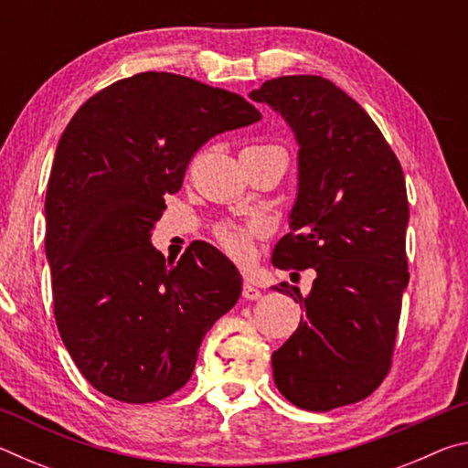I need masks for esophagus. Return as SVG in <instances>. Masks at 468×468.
Masks as SVG:
<instances>
[{
    "label": "esophagus",
    "instance_id": "obj_1",
    "mask_svg": "<svg viewBox=\"0 0 468 468\" xmlns=\"http://www.w3.org/2000/svg\"><path fill=\"white\" fill-rule=\"evenodd\" d=\"M243 297L250 299V301H256L262 297V291H260L258 287H253V284L250 281L243 282Z\"/></svg>",
    "mask_w": 468,
    "mask_h": 468
}]
</instances>
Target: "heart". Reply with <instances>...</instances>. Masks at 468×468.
<instances>
[{
	"label": "heart",
	"instance_id": "obj_1",
	"mask_svg": "<svg viewBox=\"0 0 468 468\" xmlns=\"http://www.w3.org/2000/svg\"><path fill=\"white\" fill-rule=\"evenodd\" d=\"M264 233L262 223H248V225H237V223H225L217 229V239L229 256L235 260H248L253 250V239Z\"/></svg>",
	"mask_w": 468,
	"mask_h": 468
}]
</instances>
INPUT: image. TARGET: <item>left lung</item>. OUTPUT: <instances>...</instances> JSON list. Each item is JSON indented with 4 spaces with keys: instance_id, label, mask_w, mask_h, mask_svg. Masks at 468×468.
<instances>
[{
    "instance_id": "obj_1",
    "label": "left lung",
    "mask_w": 468,
    "mask_h": 468,
    "mask_svg": "<svg viewBox=\"0 0 468 468\" xmlns=\"http://www.w3.org/2000/svg\"><path fill=\"white\" fill-rule=\"evenodd\" d=\"M250 99L295 133L297 197L272 264L314 268L299 328L272 353L274 384L305 410L353 405L390 369L409 284L405 176L378 125L322 76L266 80Z\"/></svg>"
}]
</instances>
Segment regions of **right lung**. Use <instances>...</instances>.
<instances>
[{
    "instance_id": "obj_1",
    "label": "right lung",
    "mask_w": 468,
    "mask_h": 468,
    "mask_svg": "<svg viewBox=\"0 0 468 468\" xmlns=\"http://www.w3.org/2000/svg\"><path fill=\"white\" fill-rule=\"evenodd\" d=\"M260 120L239 94L142 72L90 97L61 133L45 253L61 340L99 392L132 405L167 399L239 299L241 274L225 253L194 241L167 266L150 235L196 150Z\"/></svg>"
}]
</instances>
